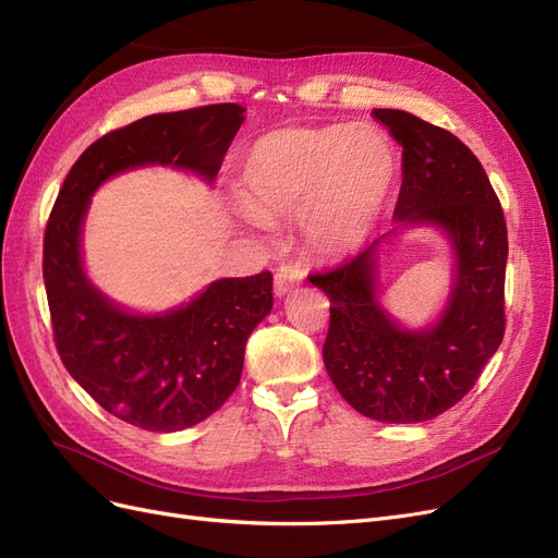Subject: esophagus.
Instances as JSON below:
<instances>
[{
	"mask_svg": "<svg viewBox=\"0 0 558 558\" xmlns=\"http://www.w3.org/2000/svg\"><path fill=\"white\" fill-rule=\"evenodd\" d=\"M302 279H305V267H302L300 263H283L275 275V293L279 298L291 293L295 286H300Z\"/></svg>",
	"mask_w": 558,
	"mask_h": 558,
	"instance_id": "esophagus-1",
	"label": "esophagus"
}]
</instances>
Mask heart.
<instances>
[{
    "mask_svg": "<svg viewBox=\"0 0 558 558\" xmlns=\"http://www.w3.org/2000/svg\"><path fill=\"white\" fill-rule=\"evenodd\" d=\"M396 170V146L375 125L281 128L251 144L238 185L253 223L300 214L312 248L342 256L375 228Z\"/></svg>",
    "mask_w": 558,
    "mask_h": 558,
    "instance_id": "1",
    "label": "heart"
}]
</instances>
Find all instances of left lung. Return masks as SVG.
Listing matches in <instances>:
<instances>
[{
    "mask_svg": "<svg viewBox=\"0 0 558 558\" xmlns=\"http://www.w3.org/2000/svg\"><path fill=\"white\" fill-rule=\"evenodd\" d=\"M402 146L396 221L440 226L456 251L453 289L428 330H404L375 298V240L356 258L310 281L330 298L324 363L353 410L386 424H418L453 408L477 384L505 335L508 226L482 162L445 128L375 109Z\"/></svg>",
    "mask_w": 558,
    "mask_h": 558,
    "instance_id": "1",
    "label": "left lung"
}]
</instances>
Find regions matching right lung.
Masks as SVG:
<instances>
[{"label":"right lung","instance_id":"add662e5","mask_svg":"<svg viewBox=\"0 0 558 558\" xmlns=\"http://www.w3.org/2000/svg\"><path fill=\"white\" fill-rule=\"evenodd\" d=\"M242 121L240 105H207L111 130L78 156L48 216L44 283L60 359L97 404L144 430L195 426L232 396L248 335L272 310V275L218 279L162 316L128 314L83 272V216L99 183L140 165L214 181Z\"/></svg>","mask_w":558,"mask_h":558}]
</instances>
